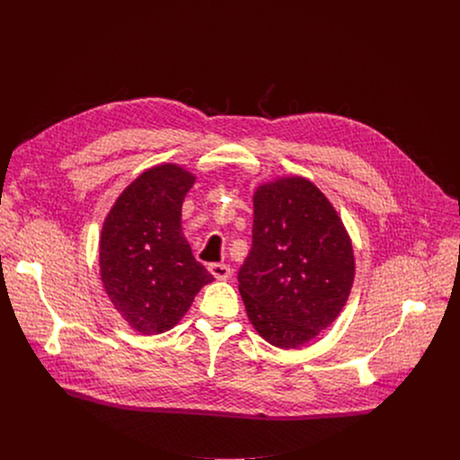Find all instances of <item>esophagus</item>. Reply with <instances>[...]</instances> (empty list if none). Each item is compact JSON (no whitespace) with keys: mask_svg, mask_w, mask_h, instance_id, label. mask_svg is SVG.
<instances>
[{"mask_svg":"<svg viewBox=\"0 0 460 460\" xmlns=\"http://www.w3.org/2000/svg\"><path fill=\"white\" fill-rule=\"evenodd\" d=\"M209 271L218 280H227L231 277V268L227 264H211Z\"/></svg>","mask_w":460,"mask_h":460,"instance_id":"34e87169","label":"esophagus"}]
</instances>
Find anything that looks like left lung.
I'll use <instances>...</instances> for the list:
<instances>
[{"mask_svg":"<svg viewBox=\"0 0 460 460\" xmlns=\"http://www.w3.org/2000/svg\"><path fill=\"white\" fill-rule=\"evenodd\" d=\"M252 208V245L238 289L258 335L295 349L346 305L355 279L351 238L325 194L302 176L258 185Z\"/></svg>","mask_w":460,"mask_h":460,"instance_id":"1","label":"left lung"}]
</instances>
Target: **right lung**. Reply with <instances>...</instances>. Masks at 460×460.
<instances>
[{
  "label": "right lung",
  "mask_w": 460,
  "mask_h": 460,
  "mask_svg": "<svg viewBox=\"0 0 460 460\" xmlns=\"http://www.w3.org/2000/svg\"><path fill=\"white\" fill-rule=\"evenodd\" d=\"M194 174L160 164L127 185L100 236V277L114 309L142 335L181 320L213 275L196 261L181 233V204Z\"/></svg>",
  "instance_id": "obj_1"
}]
</instances>
